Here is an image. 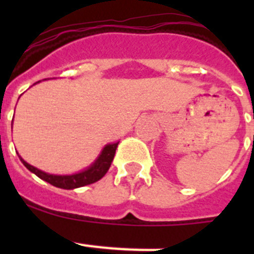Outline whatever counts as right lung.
<instances>
[{"label": "right lung", "mask_w": 254, "mask_h": 254, "mask_svg": "<svg viewBox=\"0 0 254 254\" xmlns=\"http://www.w3.org/2000/svg\"><path fill=\"white\" fill-rule=\"evenodd\" d=\"M118 143H109L103 149L102 154L98 159H96L95 163L91 165L89 169L84 170L81 173H77V174H72V176H55V174H47V173L42 172V170L37 169L33 165L26 163L25 160H22L20 158V160L22 161V164L30 170L31 173H34L35 176L39 177L40 179L48 182L49 185L55 186L58 188H64V190H73V188L84 187V186L91 185V183H95L99 179H102L105 176V173L108 172L109 167H111L112 161L114 159V154H116L117 146Z\"/></svg>", "instance_id": "add662e5"}]
</instances>
